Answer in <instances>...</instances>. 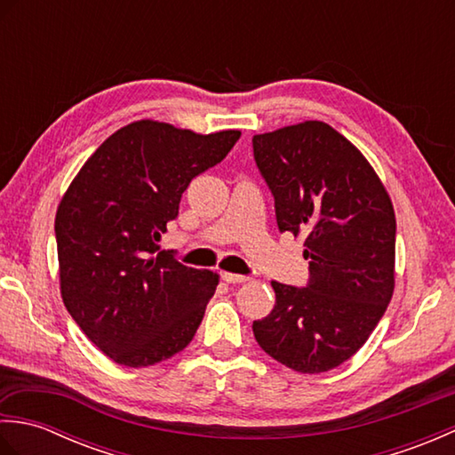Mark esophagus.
<instances>
[{
  "mask_svg": "<svg viewBox=\"0 0 455 455\" xmlns=\"http://www.w3.org/2000/svg\"><path fill=\"white\" fill-rule=\"evenodd\" d=\"M222 279H225L227 283H244L248 282V275H238V274H230V272H225L222 274Z\"/></svg>",
  "mask_w": 455,
  "mask_h": 455,
  "instance_id": "obj_1",
  "label": "esophagus"
}]
</instances>
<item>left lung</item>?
Wrapping results in <instances>:
<instances>
[{
  "label": "left lung",
  "mask_w": 455,
  "mask_h": 455,
  "mask_svg": "<svg viewBox=\"0 0 455 455\" xmlns=\"http://www.w3.org/2000/svg\"><path fill=\"white\" fill-rule=\"evenodd\" d=\"M272 189L279 233L305 235L307 287L272 282L275 305L252 331L259 347L299 373L334 370L360 350L395 289L387 189L354 144L323 121L252 139Z\"/></svg>",
  "instance_id": "left-lung-1"
}]
</instances>
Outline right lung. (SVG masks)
Instances as JSON below:
<instances>
[{"instance_id": "1", "label": "right lung", "mask_w": 455, "mask_h": 455, "mask_svg": "<svg viewBox=\"0 0 455 455\" xmlns=\"http://www.w3.org/2000/svg\"><path fill=\"white\" fill-rule=\"evenodd\" d=\"M238 139L240 131L134 121L92 154L64 193L54 220L62 301L119 365L168 360L196 336L219 275L180 264L156 243L191 180Z\"/></svg>"}]
</instances>
